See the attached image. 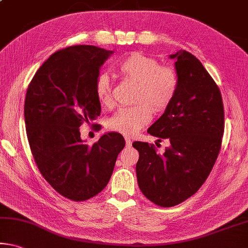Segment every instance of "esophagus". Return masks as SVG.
<instances>
[{"label": "esophagus", "instance_id": "34e87169", "mask_svg": "<svg viewBox=\"0 0 248 248\" xmlns=\"http://www.w3.org/2000/svg\"><path fill=\"white\" fill-rule=\"evenodd\" d=\"M132 145V141L130 139H125V147L129 148Z\"/></svg>", "mask_w": 248, "mask_h": 248}]
</instances>
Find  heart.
Returning a JSON list of instances; mask_svg holds the SVG:
<instances>
[{"instance_id":"1","label":"heart","mask_w":248,"mask_h":248,"mask_svg":"<svg viewBox=\"0 0 248 248\" xmlns=\"http://www.w3.org/2000/svg\"><path fill=\"white\" fill-rule=\"evenodd\" d=\"M118 72L125 80L137 84L132 107L120 108L108 118L106 127L112 132L130 137L151 119L153 111L166 109L176 93L178 77L173 69L160 66L155 58L141 53H131L120 61ZM95 95L100 105L112 104V85L107 74H99L95 81Z\"/></svg>"}]
</instances>
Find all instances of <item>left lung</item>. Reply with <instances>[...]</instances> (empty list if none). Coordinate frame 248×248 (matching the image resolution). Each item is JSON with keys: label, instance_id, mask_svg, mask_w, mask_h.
Here are the masks:
<instances>
[{"label": "left lung", "instance_id": "1", "mask_svg": "<svg viewBox=\"0 0 248 248\" xmlns=\"http://www.w3.org/2000/svg\"><path fill=\"white\" fill-rule=\"evenodd\" d=\"M175 60L178 89L166 111L148 129L169 139L163 155L153 144L136 141L138 186L156 205L170 207L198 192L217 159L224 133V107L219 88L194 55L180 50Z\"/></svg>", "mask_w": 248, "mask_h": 248}]
</instances>
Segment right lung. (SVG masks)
Returning <instances> with one entry per match:
<instances>
[{
  "mask_svg": "<svg viewBox=\"0 0 248 248\" xmlns=\"http://www.w3.org/2000/svg\"><path fill=\"white\" fill-rule=\"evenodd\" d=\"M112 53L92 45L57 50L26 92V135L35 163L49 186L72 201H86L104 190L125 144L120 133L108 132L89 147L79 132L84 121L100 115L95 81Z\"/></svg>",
  "mask_w": 248,
  "mask_h": 248,
  "instance_id": "1",
  "label": "right lung"
}]
</instances>
